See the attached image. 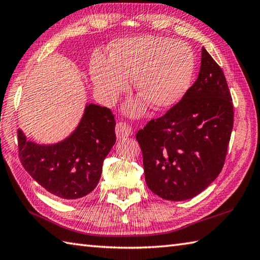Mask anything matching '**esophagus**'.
Instances as JSON below:
<instances>
[{
  "mask_svg": "<svg viewBox=\"0 0 260 260\" xmlns=\"http://www.w3.org/2000/svg\"><path fill=\"white\" fill-rule=\"evenodd\" d=\"M115 134L119 139L126 138V137L131 136L132 129H131V126H129L126 123H123V122H119V123H117L115 126Z\"/></svg>",
  "mask_w": 260,
  "mask_h": 260,
  "instance_id": "esophagus-1",
  "label": "esophagus"
}]
</instances>
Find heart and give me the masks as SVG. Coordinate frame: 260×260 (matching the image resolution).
Listing matches in <instances>:
<instances>
[{
    "label": "heart",
    "instance_id": "heart-1",
    "mask_svg": "<svg viewBox=\"0 0 260 260\" xmlns=\"http://www.w3.org/2000/svg\"><path fill=\"white\" fill-rule=\"evenodd\" d=\"M196 55L183 42L161 36L124 38L112 45L110 58L91 61L90 76L97 91L107 102L128 89L134 78L136 91L143 100L125 107L132 116L143 115L146 101L156 111H166L184 99L192 85Z\"/></svg>",
    "mask_w": 260,
    "mask_h": 260
}]
</instances>
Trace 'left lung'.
I'll return each instance as SVG.
<instances>
[{
	"label": "left lung",
	"instance_id": "1",
	"mask_svg": "<svg viewBox=\"0 0 260 260\" xmlns=\"http://www.w3.org/2000/svg\"><path fill=\"white\" fill-rule=\"evenodd\" d=\"M232 129L226 79L203 47L199 75L188 94L136 136L148 188L173 202L199 194L221 173Z\"/></svg>",
	"mask_w": 260,
	"mask_h": 260
}]
</instances>
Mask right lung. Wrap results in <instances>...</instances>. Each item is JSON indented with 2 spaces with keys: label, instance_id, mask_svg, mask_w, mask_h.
<instances>
[{
  "label": "right lung",
  "instance_id": "obj_1",
  "mask_svg": "<svg viewBox=\"0 0 260 260\" xmlns=\"http://www.w3.org/2000/svg\"><path fill=\"white\" fill-rule=\"evenodd\" d=\"M115 141L113 114L94 103L86 104L77 128L58 143L39 145L18 130L23 169L48 192L67 200L85 197L97 187L103 161Z\"/></svg>",
  "mask_w": 260,
  "mask_h": 260
}]
</instances>
